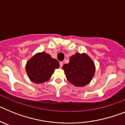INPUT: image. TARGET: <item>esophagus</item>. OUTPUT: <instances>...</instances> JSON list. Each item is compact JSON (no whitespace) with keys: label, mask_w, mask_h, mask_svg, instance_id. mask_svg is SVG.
<instances>
[{"label":"esophagus","mask_w":125,"mask_h":125,"mask_svg":"<svg viewBox=\"0 0 125 125\" xmlns=\"http://www.w3.org/2000/svg\"><path fill=\"white\" fill-rule=\"evenodd\" d=\"M59 64H60V67H61V68H62V66H63L64 62L62 61H61V62H59Z\"/></svg>","instance_id":"esophagus-1"}]
</instances>
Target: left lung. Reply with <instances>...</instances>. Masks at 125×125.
Returning a JSON list of instances; mask_svg holds the SVG:
<instances>
[{"instance_id": "left-lung-1", "label": "left lung", "mask_w": 125, "mask_h": 125, "mask_svg": "<svg viewBox=\"0 0 125 125\" xmlns=\"http://www.w3.org/2000/svg\"><path fill=\"white\" fill-rule=\"evenodd\" d=\"M64 69L66 78L76 87H83L90 83L95 73V65L86 53H76L71 56L69 62L65 64Z\"/></svg>"}]
</instances>
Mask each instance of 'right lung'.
Instances as JSON below:
<instances>
[{
    "mask_svg": "<svg viewBox=\"0 0 125 125\" xmlns=\"http://www.w3.org/2000/svg\"><path fill=\"white\" fill-rule=\"evenodd\" d=\"M59 67V62L46 52L36 53L27 62L25 70L30 80L36 84L49 80L55 69Z\"/></svg>",
    "mask_w": 125,
    "mask_h": 125,
    "instance_id": "1",
    "label": "right lung"
}]
</instances>
